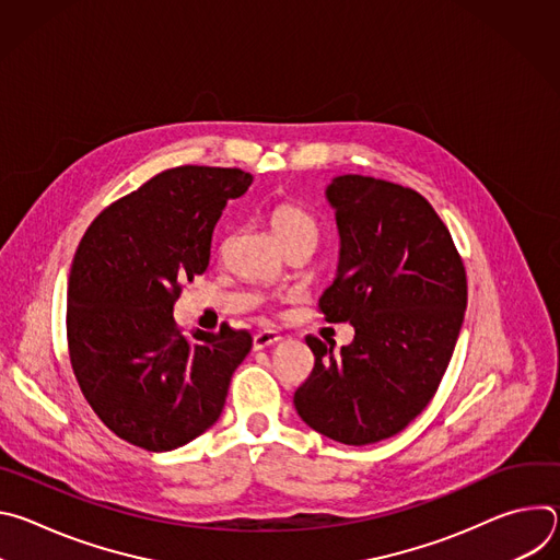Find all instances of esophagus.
I'll list each match as a JSON object with an SVG mask.
<instances>
[{
	"instance_id": "34e87169",
	"label": "esophagus",
	"mask_w": 560,
	"mask_h": 560,
	"mask_svg": "<svg viewBox=\"0 0 560 560\" xmlns=\"http://www.w3.org/2000/svg\"><path fill=\"white\" fill-rule=\"evenodd\" d=\"M279 341H281V337H279L277 332L264 330V332H257V335L253 337V348H255V350H266V348H270V346H275V343H279Z\"/></svg>"
}]
</instances>
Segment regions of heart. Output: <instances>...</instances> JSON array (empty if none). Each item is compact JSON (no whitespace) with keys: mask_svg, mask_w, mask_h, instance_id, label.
<instances>
[{"mask_svg":"<svg viewBox=\"0 0 560 560\" xmlns=\"http://www.w3.org/2000/svg\"><path fill=\"white\" fill-rule=\"evenodd\" d=\"M270 221H272V228H275L283 248L299 244V242L316 244L318 221L305 208L290 203V201H281V203L272 206Z\"/></svg>","mask_w":560,"mask_h":560,"instance_id":"b5f03b06","label":"heart"}]
</instances>
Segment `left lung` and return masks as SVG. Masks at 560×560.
I'll return each instance as SVG.
<instances>
[{"label":"left lung","instance_id":"left-lung-1","mask_svg":"<svg viewBox=\"0 0 560 560\" xmlns=\"http://www.w3.org/2000/svg\"><path fill=\"white\" fill-rule=\"evenodd\" d=\"M341 250L318 299L328 324L354 326V341L305 337L314 354L294 392L299 417L318 434L368 445L408 428L439 389L467 305V279L452 234L412 188L363 175L326 188Z\"/></svg>","mask_w":560,"mask_h":560}]
</instances>
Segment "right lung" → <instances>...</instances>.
I'll return each instance as SVG.
<instances>
[{
    "label": "right lung",
    "instance_id": "obj_1",
    "mask_svg": "<svg viewBox=\"0 0 560 560\" xmlns=\"http://www.w3.org/2000/svg\"><path fill=\"white\" fill-rule=\"evenodd\" d=\"M253 175L179 166L117 199L89 225L68 277L70 365L86 401L119 439L168 452L221 417L248 330L192 332L175 324L182 281L210 264L212 230Z\"/></svg>",
    "mask_w": 560,
    "mask_h": 560
}]
</instances>
